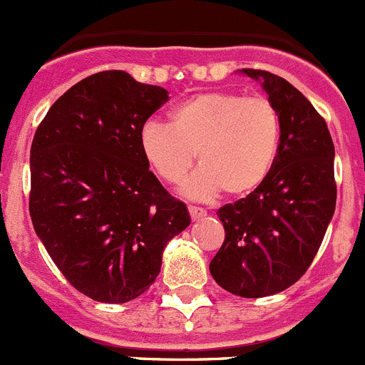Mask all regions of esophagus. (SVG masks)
<instances>
[{"label":"esophagus","mask_w":365,"mask_h":365,"mask_svg":"<svg viewBox=\"0 0 365 365\" xmlns=\"http://www.w3.org/2000/svg\"><path fill=\"white\" fill-rule=\"evenodd\" d=\"M189 214H190V217H192L194 221H198V220H202V217L207 216V210L200 209V207H192V205H190L189 207Z\"/></svg>","instance_id":"1"}]
</instances>
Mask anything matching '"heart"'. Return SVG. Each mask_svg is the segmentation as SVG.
Here are the masks:
<instances>
[{
  "label": "heart",
  "mask_w": 365,
  "mask_h": 365,
  "mask_svg": "<svg viewBox=\"0 0 365 365\" xmlns=\"http://www.w3.org/2000/svg\"><path fill=\"white\" fill-rule=\"evenodd\" d=\"M148 165L162 180L183 185L194 200H212L221 190L241 198L259 189L277 162L281 117L264 97L236 91L192 95L171 110V124L148 120L138 131Z\"/></svg>",
  "instance_id": "b5f03b06"
}]
</instances>
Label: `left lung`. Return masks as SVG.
Segmentation results:
<instances>
[{"mask_svg":"<svg viewBox=\"0 0 365 365\" xmlns=\"http://www.w3.org/2000/svg\"><path fill=\"white\" fill-rule=\"evenodd\" d=\"M281 117L277 162L267 182L217 210L225 241L210 275L227 292L257 299L290 288L319 252L335 212V145L324 118L279 75L245 68Z\"/></svg>","mask_w":365,"mask_h":365,"instance_id":"obj_1","label":"left lung"}]
</instances>
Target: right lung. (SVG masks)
<instances>
[{
	"label": "right lung",
	"instance_id": "obj_1",
	"mask_svg": "<svg viewBox=\"0 0 365 365\" xmlns=\"http://www.w3.org/2000/svg\"><path fill=\"white\" fill-rule=\"evenodd\" d=\"M169 91L122 70L90 75L57 98L30 149V217L73 288L120 304L158 277L167 243L190 223L149 171L138 131Z\"/></svg>",
	"mask_w": 365,
	"mask_h": 365
}]
</instances>
